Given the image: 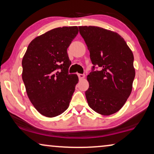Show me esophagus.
<instances>
[{
    "mask_svg": "<svg viewBox=\"0 0 154 154\" xmlns=\"http://www.w3.org/2000/svg\"><path fill=\"white\" fill-rule=\"evenodd\" d=\"M78 76H79L80 80L83 79L84 78H85V74H83V73H79V74H78Z\"/></svg>",
    "mask_w": 154,
    "mask_h": 154,
    "instance_id": "1",
    "label": "esophagus"
}]
</instances>
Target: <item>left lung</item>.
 <instances>
[{
	"instance_id": "1",
	"label": "left lung",
	"mask_w": 154,
	"mask_h": 154,
	"mask_svg": "<svg viewBox=\"0 0 154 154\" xmlns=\"http://www.w3.org/2000/svg\"><path fill=\"white\" fill-rule=\"evenodd\" d=\"M79 29L93 65L85 91L88 105L104 116L116 113L132 91L135 76L132 52L117 33L93 26Z\"/></svg>"
}]
</instances>
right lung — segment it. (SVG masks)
<instances>
[{"instance_id":"right-lung-1","label":"right lung","mask_w":154,"mask_h":154,"mask_svg":"<svg viewBox=\"0 0 154 154\" xmlns=\"http://www.w3.org/2000/svg\"><path fill=\"white\" fill-rule=\"evenodd\" d=\"M79 33L77 26L52 29L33 40L22 60V80L35 109L46 117L68 109L79 81L69 74L67 48Z\"/></svg>"}]
</instances>
